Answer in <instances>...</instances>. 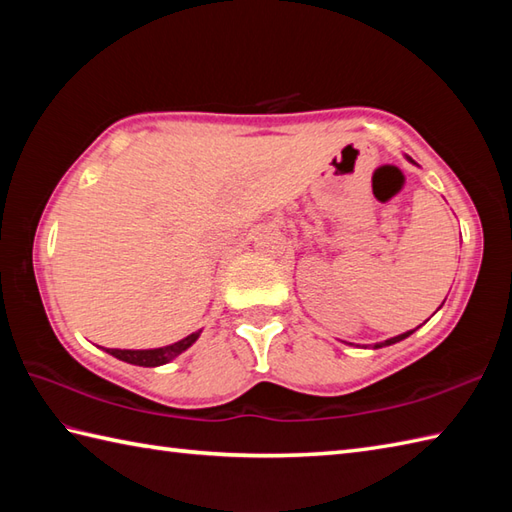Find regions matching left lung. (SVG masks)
Segmentation results:
<instances>
[{"mask_svg": "<svg viewBox=\"0 0 512 512\" xmlns=\"http://www.w3.org/2000/svg\"><path fill=\"white\" fill-rule=\"evenodd\" d=\"M405 158L411 162V165H416V162H413L407 154H405ZM418 330V328H416ZM416 330H409V332H402V334H398V336H391V339H387V341H383V343H376L374 345V350H378V347H387V345H394V343H398V341H402V339H407L409 334H413ZM347 345H352V343H347Z\"/></svg>", "mask_w": 512, "mask_h": 512, "instance_id": "8db88e82", "label": "left lung"}]
</instances>
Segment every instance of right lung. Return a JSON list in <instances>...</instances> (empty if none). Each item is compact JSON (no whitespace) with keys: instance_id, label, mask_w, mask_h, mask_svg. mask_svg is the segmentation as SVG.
<instances>
[{"instance_id":"right-lung-1","label":"right lung","mask_w":512,"mask_h":512,"mask_svg":"<svg viewBox=\"0 0 512 512\" xmlns=\"http://www.w3.org/2000/svg\"><path fill=\"white\" fill-rule=\"evenodd\" d=\"M202 330L193 332L189 336H184L182 341H176L171 345L165 347H154V350H110L107 347V354H112L118 361H125L129 365H140V367H158V365H167L171 363L173 358L180 356L184 350H189V347L200 339Z\"/></svg>"}]
</instances>
